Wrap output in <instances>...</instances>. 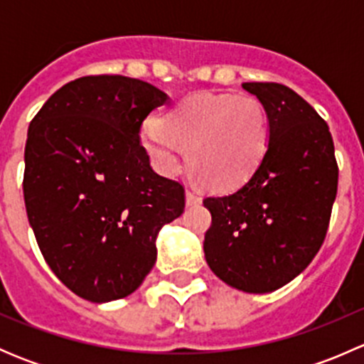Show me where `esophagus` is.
Wrapping results in <instances>:
<instances>
[{
  "label": "esophagus",
  "mask_w": 364,
  "mask_h": 364,
  "mask_svg": "<svg viewBox=\"0 0 364 364\" xmlns=\"http://www.w3.org/2000/svg\"><path fill=\"white\" fill-rule=\"evenodd\" d=\"M185 200H186V205L200 204L199 193H196V192H193V190H186V192H185Z\"/></svg>",
  "instance_id": "1"
}]
</instances>
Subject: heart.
<instances>
[{
    "mask_svg": "<svg viewBox=\"0 0 364 364\" xmlns=\"http://www.w3.org/2000/svg\"><path fill=\"white\" fill-rule=\"evenodd\" d=\"M141 144L151 164L172 174L188 151V167L203 185L218 192L252 178L269 144V119L250 95L200 91L142 127Z\"/></svg>",
    "mask_w": 364,
    "mask_h": 364,
    "instance_id": "obj_1",
    "label": "heart"
}]
</instances>
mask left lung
<instances>
[{"label":"left lung","instance_id":"obj_1","mask_svg":"<svg viewBox=\"0 0 364 364\" xmlns=\"http://www.w3.org/2000/svg\"><path fill=\"white\" fill-rule=\"evenodd\" d=\"M269 119L262 161L236 192L208 197L209 269L237 291L266 294L306 269L326 237L338 188L329 127L291 87L245 82Z\"/></svg>","mask_w":364,"mask_h":364}]
</instances>
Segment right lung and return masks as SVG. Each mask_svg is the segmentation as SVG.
<instances>
[{"label":"right lung","mask_w":364,"mask_h":364,"mask_svg":"<svg viewBox=\"0 0 364 364\" xmlns=\"http://www.w3.org/2000/svg\"><path fill=\"white\" fill-rule=\"evenodd\" d=\"M168 95L124 75L65 84L33 117L24 203L53 273L91 303L127 297L156 262V237L181 216L185 190L141 146L142 121Z\"/></svg>","instance_id":"1"}]
</instances>
